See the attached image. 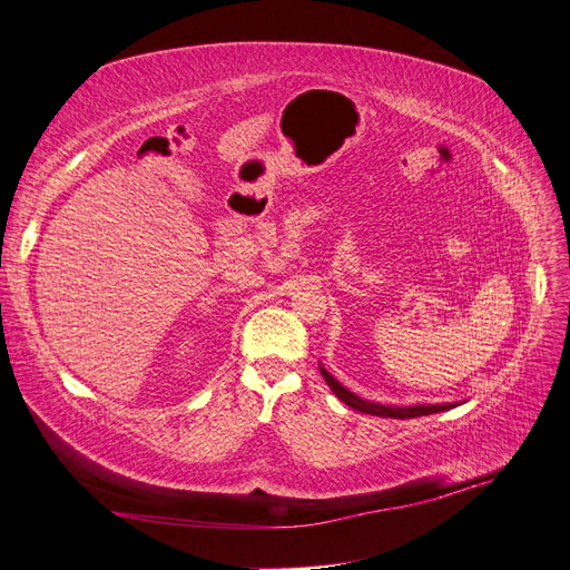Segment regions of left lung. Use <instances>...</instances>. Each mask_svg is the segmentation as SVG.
<instances>
[{"label": "left lung", "instance_id": "8db88e82", "mask_svg": "<svg viewBox=\"0 0 570 570\" xmlns=\"http://www.w3.org/2000/svg\"><path fill=\"white\" fill-rule=\"evenodd\" d=\"M318 366H321V373L325 377V383L334 392V396L341 399V401H344L346 405H351L357 412H366V414H375V416H392V420H414V416L435 414V412H444V410H451V407L461 405V401L459 403H412V405L375 403V401H368V399H362V396L353 394L351 390H346L344 385H341L323 364H318Z\"/></svg>", "mask_w": 570, "mask_h": 570}]
</instances>
